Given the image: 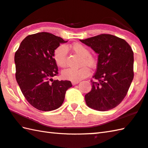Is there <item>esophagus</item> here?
Wrapping results in <instances>:
<instances>
[{
	"mask_svg": "<svg viewBox=\"0 0 148 148\" xmlns=\"http://www.w3.org/2000/svg\"><path fill=\"white\" fill-rule=\"evenodd\" d=\"M79 83V81H72V84L73 85H77V84H78Z\"/></svg>",
	"mask_w": 148,
	"mask_h": 148,
	"instance_id": "34e87169",
	"label": "esophagus"
}]
</instances>
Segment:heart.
Segmentation results:
<instances>
[{"instance_id": "heart-1", "label": "heart", "mask_w": 148, "mask_h": 148, "mask_svg": "<svg viewBox=\"0 0 148 148\" xmlns=\"http://www.w3.org/2000/svg\"><path fill=\"white\" fill-rule=\"evenodd\" d=\"M66 46L60 45L55 49L54 53V59L56 64L60 67L66 66V53L67 49ZM71 48L75 53L82 57V65H86L93 67L97 63V60L92 56L89 49L82 43H76L71 45ZM90 69L86 66H82L78 69L68 68L64 69L62 72V77L66 79L71 81H79L83 78L88 76L90 74Z\"/></svg>"}]
</instances>
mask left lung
I'll return each mask as SVG.
<instances>
[{"label":"left lung","instance_id":"1","mask_svg":"<svg viewBox=\"0 0 148 148\" xmlns=\"http://www.w3.org/2000/svg\"><path fill=\"white\" fill-rule=\"evenodd\" d=\"M98 54L92 90L85 96L86 105L98 111L114 108L127 94L134 79V52L125 40L101 34L79 40Z\"/></svg>","mask_w":148,"mask_h":148}]
</instances>
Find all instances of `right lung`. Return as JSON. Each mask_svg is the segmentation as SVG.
<instances>
[{
	"label": "right lung",
	"instance_id": "obj_1",
	"mask_svg": "<svg viewBox=\"0 0 148 148\" xmlns=\"http://www.w3.org/2000/svg\"><path fill=\"white\" fill-rule=\"evenodd\" d=\"M66 42L51 33H38L26 36L14 54L16 82L26 100L39 110L58 108L72 86L70 81L53 79L58 74L54 51Z\"/></svg>",
	"mask_w": 148,
	"mask_h": 148
}]
</instances>
